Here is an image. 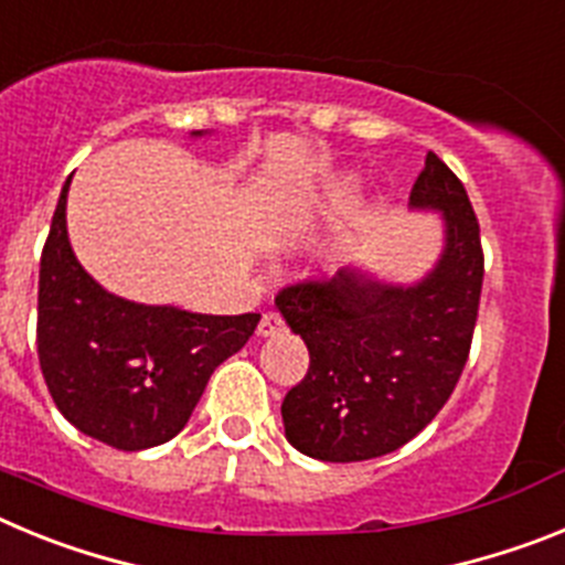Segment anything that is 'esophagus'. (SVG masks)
Masks as SVG:
<instances>
[{
  "instance_id": "1",
  "label": "esophagus",
  "mask_w": 565,
  "mask_h": 565,
  "mask_svg": "<svg viewBox=\"0 0 565 565\" xmlns=\"http://www.w3.org/2000/svg\"><path fill=\"white\" fill-rule=\"evenodd\" d=\"M286 331V322H282V317L274 311L263 313V319H259V326H257V333L259 337H277V333Z\"/></svg>"
}]
</instances>
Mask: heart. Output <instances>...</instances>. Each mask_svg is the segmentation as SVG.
Here are the masks:
<instances>
[{
    "instance_id": "b5f03b06",
    "label": "heart",
    "mask_w": 565,
    "mask_h": 565,
    "mask_svg": "<svg viewBox=\"0 0 565 565\" xmlns=\"http://www.w3.org/2000/svg\"><path fill=\"white\" fill-rule=\"evenodd\" d=\"M342 198H344V194H328L326 201L317 203V206H306V212L299 214V217H294L291 228H294V232H299V228L308 226V221H313L317 214H333V212H339V209H342V203H344Z\"/></svg>"
}]
</instances>
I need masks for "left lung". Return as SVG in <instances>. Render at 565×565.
I'll return each mask as SVG.
<instances>
[{"instance_id": "8db88e82", "label": "left lung", "mask_w": 565, "mask_h": 565, "mask_svg": "<svg viewBox=\"0 0 565 565\" xmlns=\"http://www.w3.org/2000/svg\"><path fill=\"white\" fill-rule=\"evenodd\" d=\"M411 206L444 214V252L422 282L391 286L342 268L277 294L311 356L306 379L282 398L286 438L319 461H367L404 447L438 416L467 364L483 286L481 228L467 189L436 152H427Z\"/></svg>"}]
</instances>
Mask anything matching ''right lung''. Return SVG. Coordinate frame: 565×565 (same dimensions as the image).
I'll return each mask as SVG.
<instances>
[{
  "instance_id": "obj_1",
  "label": "right lung",
  "mask_w": 565,
  "mask_h": 565,
  "mask_svg": "<svg viewBox=\"0 0 565 565\" xmlns=\"http://www.w3.org/2000/svg\"><path fill=\"white\" fill-rule=\"evenodd\" d=\"M67 189L39 268L42 376L84 436L124 452L158 447L186 427L214 367L248 342L259 313L212 317L104 291L70 248Z\"/></svg>"
}]
</instances>
